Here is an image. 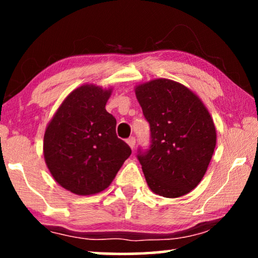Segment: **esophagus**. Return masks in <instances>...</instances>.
<instances>
[{"label": "esophagus", "mask_w": 258, "mask_h": 258, "mask_svg": "<svg viewBox=\"0 0 258 258\" xmlns=\"http://www.w3.org/2000/svg\"><path fill=\"white\" fill-rule=\"evenodd\" d=\"M126 143L129 144V147L132 148V149H134V148H135V143H136L135 137H129V139L126 140Z\"/></svg>", "instance_id": "34e87169"}]
</instances>
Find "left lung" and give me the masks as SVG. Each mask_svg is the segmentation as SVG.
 <instances>
[{
    "instance_id": "8db88e82",
    "label": "left lung",
    "mask_w": 258,
    "mask_h": 258,
    "mask_svg": "<svg viewBox=\"0 0 258 258\" xmlns=\"http://www.w3.org/2000/svg\"><path fill=\"white\" fill-rule=\"evenodd\" d=\"M150 124L149 150L137 155L150 190L176 199L195 189L216 147V129L197 95L183 84L156 79L135 88Z\"/></svg>"
}]
</instances>
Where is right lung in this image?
Segmentation results:
<instances>
[{
    "label": "right lung",
    "instance_id": "right-lung-1",
    "mask_svg": "<svg viewBox=\"0 0 258 258\" xmlns=\"http://www.w3.org/2000/svg\"><path fill=\"white\" fill-rule=\"evenodd\" d=\"M111 91L95 84L76 88L45 128V164L55 181L76 195L107 189L132 154L116 135L115 117L105 110Z\"/></svg>",
    "mask_w": 258,
    "mask_h": 258
}]
</instances>
